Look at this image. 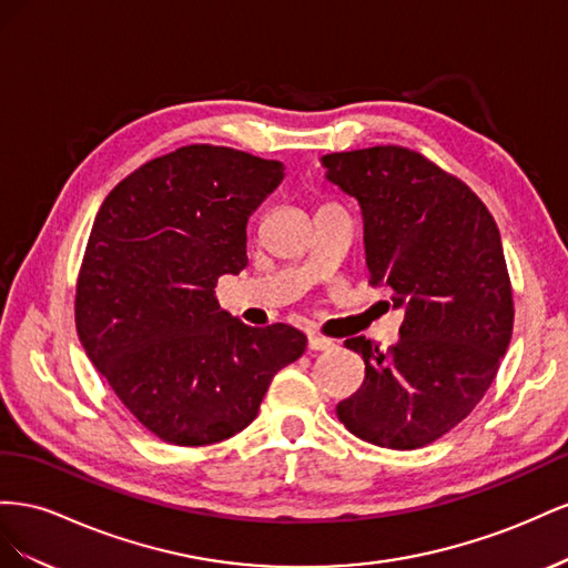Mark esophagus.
Wrapping results in <instances>:
<instances>
[{"label": "esophagus", "instance_id": "esophagus-1", "mask_svg": "<svg viewBox=\"0 0 568 568\" xmlns=\"http://www.w3.org/2000/svg\"><path fill=\"white\" fill-rule=\"evenodd\" d=\"M335 343L328 337H321V335H310V349L321 352V349H333Z\"/></svg>", "mask_w": 568, "mask_h": 568}]
</instances>
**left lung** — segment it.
<instances>
[{
  "label": "left lung",
  "instance_id": "1",
  "mask_svg": "<svg viewBox=\"0 0 568 568\" xmlns=\"http://www.w3.org/2000/svg\"><path fill=\"white\" fill-rule=\"evenodd\" d=\"M326 178L359 202L371 285L404 312L383 352L349 337L366 378L337 418L366 443L424 447L464 420L493 385L514 328L497 223L471 187L404 148L321 156Z\"/></svg>",
  "mask_w": 568,
  "mask_h": 568
}]
</instances>
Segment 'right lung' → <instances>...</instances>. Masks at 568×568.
Instances as JSON below:
<instances>
[{
    "mask_svg": "<svg viewBox=\"0 0 568 568\" xmlns=\"http://www.w3.org/2000/svg\"><path fill=\"white\" fill-rule=\"evenodd\" d=\"M281 161L187 144L148 161L97 212L75 287L85 354L140 424L171 445L247 428L306 335L252 328L219 306L247 266V221L281 185Z\"/></svg>",
    "mask_w": 568,
    "mask_h": 568,
    "instance_id": "right-lung-1",
    "label": "right lung"
}]
</instances>
